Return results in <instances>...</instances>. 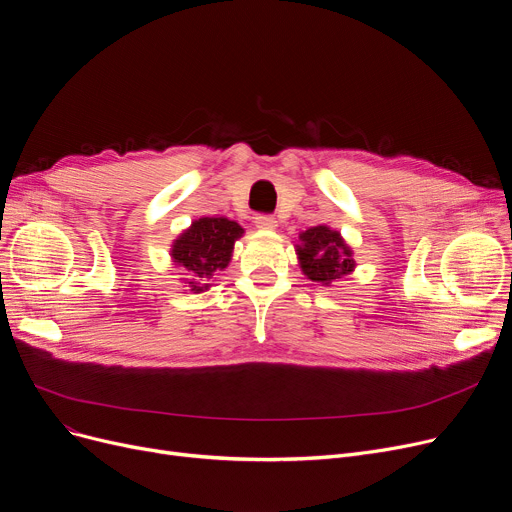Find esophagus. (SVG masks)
Masks as SVG:
<instances>
[{"mask_svg":"<svg viewBox=\"0 0 512 512\" xmlns=\"http://www.w3.org/2000/svg\"><path fill=\"white\" fill-rule=\"evenodd\" d=\"M255 226L259 230H274L278 226V222L270 213H259V215H255Z\"/></svg>","mask_w":512,"mask_h":512,"instance_id":"1","label":"esophagus"}]
</instances>
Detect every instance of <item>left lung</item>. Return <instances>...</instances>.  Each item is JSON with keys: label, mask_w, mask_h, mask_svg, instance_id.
<instances>
[{"label": "left lung", "mask_w": 512, "mask_h": 512, "mask_svg": "<svg viewBox=\"0 0 512 512\" xmlns=\"http://www.w3.org/2000/svg\"><path fill=\"white\" fill-rule=\"evenodd\" d=\"M303 245L297 249L301 267L309 280L328 284L342 278L355 267L351 249L344 245L338 232L328 226H315L301 234Z\"/></svg>", "instance_id": "obj_1"}]
</instances>
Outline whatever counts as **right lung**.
<instances>
[{
    "instance_id": "right-lung-1",
    "label": "right lung",
    "mask_w": 512,
    "mask_h": 512,
    "mask_svg": "<svg viewBox=\"0 0 512 512\" xmlns=\"http://www.w3.org/2000/svg\"><path fill=\"white\" fill-rule=\"evenodd\" d=\"M240 234L242 228L236 222L226 218H201L174 242L172 257L191 278L188 282L191 290L201 292L215 272L224 270L230 261L234 240Z\"/></svg>"
}]
</instances>
